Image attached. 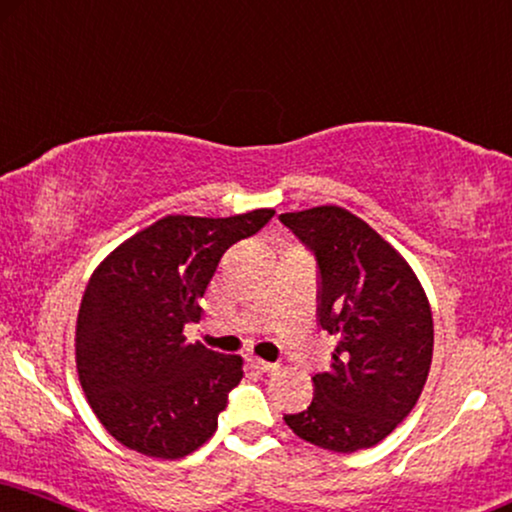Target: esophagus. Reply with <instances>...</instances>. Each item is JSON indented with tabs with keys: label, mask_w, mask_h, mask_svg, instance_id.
<instances>
[{
	"label": "esophagus",
	"mask_w": 512,
	"mask_h": 512,
	"mask_svg": "<svg viewBox=\"0 0 512 512\" xmlns=\"http://www.w3.org/2000/svg\"><path fill=\"white\" fill-rule=\"evenodd\" d=\"M251 367H256L258 371H265V374H270V371H277V364L272 362H265V360H258V357H251Z\"/></svg>",
	"instance_id": "34e87169"
}]
</instances>
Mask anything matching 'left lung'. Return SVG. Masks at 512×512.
I'll list each match as a JSON object with an SVG mask.
<instances>
[{
  "label": "left lung",
  "instance_id": "8db88e82",
  "mask_svg": "<svg viewBox=\"0 0 512 512\" xmlns=\"http://www.w3.org/2000/svg\"><path fill=\"white\" fill-rule=\"evenodd\" d=\"M320 268L317 320L336 336L308 409L284 421L315 447L350 454L400 426L433 362V313L409 263L341 207L282 214Z\"/></svg>",
  "mask_w": 512,
  "mask_h": 512
}]
</instances>
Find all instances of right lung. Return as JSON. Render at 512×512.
<instances>
[{
	"label": "right lung",
	"instance_id": "right-lung-1",
	"mask_svg": "<svg viewBox=\"0 0 512 512\" xmlns=\"http://www.w3.org/2000/svg\"><path fill=\"white\" fill-rule=\"evenodd\" d=\"M272 209L230 218L167 216L136 232L91 275L77 315V374L105 430L152 459H183L218 428L242 357L185 343L199 298L232 244Z\"/></svg>",
	"mask_w": 512,
	"mask_h": 512
}]
</instances>
